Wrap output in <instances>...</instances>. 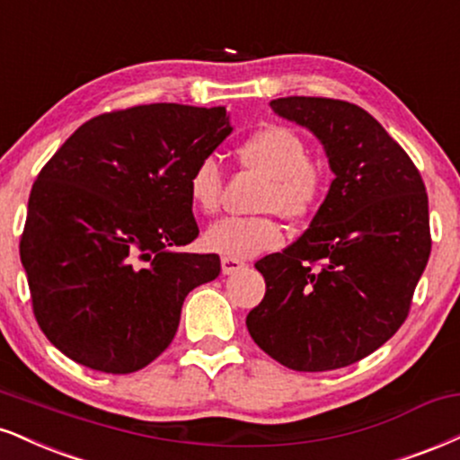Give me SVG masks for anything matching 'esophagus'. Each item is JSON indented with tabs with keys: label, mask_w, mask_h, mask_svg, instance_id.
<instances>
[{
	"label": "esophagus",
	"mask_w": 460,
	"mask_h": 460,
	"mask_svg": "<svg viewBox=\"0 0 460 460\" xmlns=\"http://www.w3.org/2000/svg\"><path fill=\"white\" fill-rule=\"evenodd\" d=\"M220 268H223V274H225V276H229V274L240 272V270H244L246 263L240 261V259L223 257V259H220Z\"/></svg>",
	"instance_id": "1"
}]
</instances>
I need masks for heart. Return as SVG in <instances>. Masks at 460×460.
<instances>
[{"label":"heart","mask_w":460,"mask_h":460,"mask_svg":"<svg viewBox=\"0 0 460 460\" xmlns=\"http://www.w3.org/2000/svg\"><path fill=\"white\" fill-rule=\"evenodd\" d=\"M237 158L246 169L265 177L257 208L285 218H304L319 206L325 192L323 164L308 156L306 141L280 124L259 128L242 143ZM223 173L212 156L199 160L188 177V197L195 209L214 214L220 206ZM283 244V226L272 214L226 216L203 234V246L229 259H248Z\"/></svg>","instance_id":"1"}]
</instances>
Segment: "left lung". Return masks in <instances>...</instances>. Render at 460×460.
Listing matches in <instances>:
<instances>
[{
    "instance_id": "obj_1",
    "label": "left lung",
    "mask_w": 460,
    "mask_h": 460,
    "mask_svg": "<svg viewBox=\"0 0 460 460\" xmlns=\"http://www.w3.org/2000/svg\"><path fill=\"white\" fill-rule=\"evenodd\" d=\"M270 107L323 143L334 180L308 229L254 263L265 296L246 328L287 368L349 367L390 341L411 308L430 254L422 175L358 104L289 96Z\"/></svg>"
}]
</instances>
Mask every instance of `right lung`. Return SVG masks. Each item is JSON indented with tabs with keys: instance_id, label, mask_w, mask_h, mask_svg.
<instances>
[{
	"instance_id": "1",
	"label": "right lung",
	"mask_w": 460,
	"mask_h": 460,
	"mask_svg": "<svg viewBox=\"0 0 460 460\" xmlns=\"http://www.w3.org/2000/svg\"><path fill=\"white\" fill-rule=\"evenodd\" d=\"M225 107L111 111L75 130L31 186L21 263L49 341L83 367L126 375L173 341L181 304L220 274L188 177L231 135Z\"/></svg>"
}]
</instances>
